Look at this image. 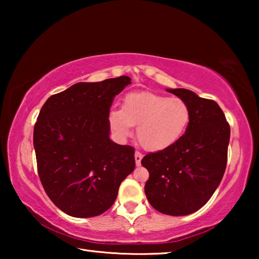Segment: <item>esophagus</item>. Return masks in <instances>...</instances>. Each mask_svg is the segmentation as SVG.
<instances>
[{"label":"esophagus","mask_w":259,"mask_h":259,"mask_svg":"<svg viewBox=\"0 0 259 259\" xmlns=\"http://www.w3.org/2000/svg\"><path fill=\"white\" fill-rule=\"evenodd\" d=\"M143 159V154L138 151L135 152V161H136V164L137 165H140V161H142Z\"/></svg>","instance_id":"obj_1"}]
</instances>
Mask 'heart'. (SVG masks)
I'll return each instance as SVG.
<instances>
[{
  "label": "heart",
  "mask_w": 259,
  "mask_h": 259,
  "mask_svg": "<svg viewBox=\"0 0 259 259\" xmlns=\"http://www.w3.org/2000/svg\"><path fill=\"white\" fill-rule=\"evenodd\" d=\"M191 120V109L185 100L154 93L126 95L122 109L109 114L112 129L121 137L137 126V139L148 151H162L181 139Z\"/></svg>",
  "instance_id": "heart-1"
}]
</instances>
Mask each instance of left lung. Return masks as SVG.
<instances>
[{
	"mask_svg": "<svg viewBox=\"0 0 259 259\" xmlns=\"http://www.w3.org/2000/svg\"><path fill=\"white\" fill-rule=\"evenodd\" d=\"M166 91L185 100L191 120L177 143L143 157L150 172L145 194L157 211L185 216L208 202L224 176L231 129L214 100L187 89Z\"/></svg>",
	"mask_w": 259,
	"mask_h": 259,
	"instance_id": "left-lung-1",
	"label": "left lung"
}]
</instances>
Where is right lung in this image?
Segmentation results:
<instances>
[{"mask_svg":"<svg viewBox=\"0 0 259 259\" xmlns=\"http://www.w3.org/2000/svg\"><path fill=\"white\" fill-rule=\"evenodd\" d=\"M129 76L80 82L52 95L34 125L37 172L50 200L65 213L88 218L115 202L135 169V148L109 139V108Z\"/></svg>","mask_w":259,"mask_h":259,"instance_id":"obj_1","label":"right lung"}]
</instances>
